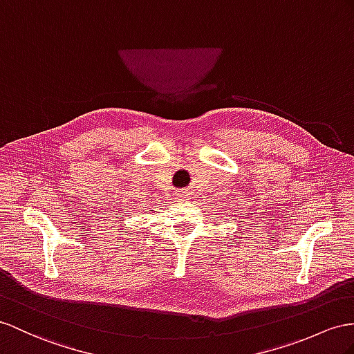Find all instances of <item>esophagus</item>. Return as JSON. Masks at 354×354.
<instances>
[{"label":"esophagus","mask_w":354,"mask_h":354,"mask_svg":"<svg viewBox=\"0 0 354 354\" xmlns=\"http://www.w3.org/2000/svg\"><path fill=\"white\" fill-rule=\"evenodd\" d=\"M176 198L178 201H185V198H188V189H185V188L179 189V192L176 193Z\"/></svg>","instance_id":"34e87169"}]
</instances>
